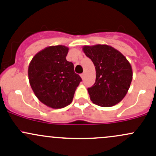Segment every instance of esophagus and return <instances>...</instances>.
Segmentation results:
<instances>
[{
    "label": "esophagus",
    "instance_id": "obj_1",
    "mask_svg": "<svg viewBox=\"0 0 156 156\" xmlns=\"http://www.w3.org/2000/svg\"><path fill=\"white\" fill-rule=\"evenodd\" d=\"M84 75H85V74H84V73H82V74H81V78H82V79H84Z\"/></svg>",
    "mask_w": 156,
    "mask_h": 156
}]
</instances>
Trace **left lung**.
I'll return each instance as SVG.
<instances>
[{"mask_svg": "<svg viewBox=\"0 0 156 156\" xmlns=\"http://www.w3.org/2000/svg\"><path fill=\"white\" fill-rule=\"evenodd\" d=\"M83 51L96 69V82L87 89L91 101L102 107L113 106L122 101L133 78L126 57L106 44L84 46Z\"/></svg>", "mask_w": 156, "mask_h": 156, "instance_id": "left-lung-1", "label": "left lung"}]
</instances>
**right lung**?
<instances>
[{"instance_id": "right-lung-1", "label": "right lung", "mask_w": 156, "mask_h": 156, "mask_svg": "<svg viewBox=\"0 0 156 156\" xmlns=\"http://www.w3.org/2000/svg\"><path fill=\"white\" fill-rule=\"evenodd\" d=\"M69 48L50 46L35 54L30 62L28 75L37 98L46 106L61 108L70 104L81 78L74 65L66 60Z\"/></svg>"}]
</instances>
